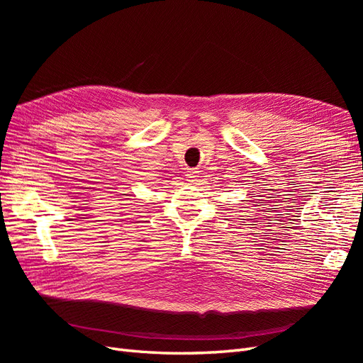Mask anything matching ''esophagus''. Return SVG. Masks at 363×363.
<instances>
[{"instance_id": "esophagus-1", "label": "esophagus", "mask_w": 363, "mask_h": 363, "mask_svg": "<svg viewBox=\"0 0 363 363\" xmlns=\"http://www.w3.org/2000/svg\"><path fill=\"white\" fill-rule=\"evenodd\" d=\"M199 172H200V171H196V169H189L188 172H186V177H188V182H189V183H195L196 179L200 177Z\"/></svg>"}]
</instances>
